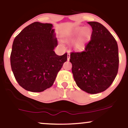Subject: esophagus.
<instances>
[{
  "instance_id": "1",
  "label": "esophagus",
  "mask_w": 128,
  "mask_h": 128,
  "mask_svg": "<svg viewBox=\"0 0 128 128\" xmlns=\"http://www.w3.org/2000/svg\"><path fill=\"white\" fill-rule=\"evenodd\" d=\"M70 54H69V52H68V55H67V60H70Z\"/></svg>"
}]
</instances>
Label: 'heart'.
Listing matches in <instances>:
<instances>
[{
    "instance_id": "b5f03b06",
    "label": "heart",
    "mask_w": 128,
    "mask_h": 128,
    "mask_svg": "<svg viewBox=\"0 0 128 128\" xmlns=\"http://www.w3.org/2000/svg\"><path fill=\"white\" fill-rule=\"evenodd\" d=\"M79 37L76 40V41L74 42V46L76 47V49H81L84 47L85 44L86 42V41L89 39L91 36V30L89 28L86 27L82 29V27H78L76 28L73 30V31L72 34L70 38H74V36L79 34Z\"/></svg>"
}]
</instances>
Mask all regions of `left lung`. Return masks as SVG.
Listing matches in <instances>:
<instances>
[{
	"label": "left lung",
	"instance_id": "obj_1",
	"mask_svg": "<svg viewBox=\"0 0 128 128\" xmlns=\"http://www.w3.org/2000/svg\"><path fill=\"white\" fill-rule=\"evenodd\" d=\"M91 40L81 52L70 53L76 85L90 94L104 92L112 84L118 69V46L114 36L102 24L90 22Z\"/></svg>",
	"mask_w": 128,
	"mask_h": 128
}]
</instances>
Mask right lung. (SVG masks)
I'll list each match as a JSON object with an SVG mask.
<instances>
[{
    "label": "right lung",
    "mask_w": 128,
    "mask_h": 128,
    "mask_svg": "<svg viewBox=\"0 0 128 128\" xmlns=\"http://www.w3.org/2000/svg\"><path fill=\"white\" fill-rule=\"evenodd\" d=\"M53 25L34 22L16 36L10 61L17 82L26 90L42 92L55 81L58 72L67 61V54L57 55L58 46Z\"/></svg>",
    "instance_id": "obj_1"
}]
</instances>
